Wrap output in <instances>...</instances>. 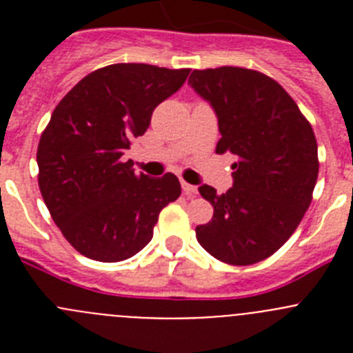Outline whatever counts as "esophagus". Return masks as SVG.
<instances>
[{
  "label": "esophagus",
  "mask_w": 353,
  "mask_h": 353,
  "mask_svg": "<svg viewBox=\"0 0 353 353\" xmlns=\"http://www.w3.org/2000/svg\"><path fill=\"white\" fill-rule=\"evenodd\" d=\"M182 189H183V194L189 196V198H191V196H194L196 192H198L196 185H191V183L183 182V180H182Z\"/></svg>",
  "instance_id": "1"
}]
</instances>
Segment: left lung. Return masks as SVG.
Segmentation results:
<instances>
[{"label": "left lung", "mask_w": 353, "mask_h": 353, "mask_svg": "<svg viewBox=\"0 0 353 353\" xmlns=\"http://www.w3.org/2000/svg\"><path fill=\"white\" fill-rule=\"evenodd\" d=\"M189 84L217 114L215 152L236 155L232 189L217 194L199 187L214 217L196 226V239L224 263H258L285 244L310 208L318 179L314 132L281 84L258 70H192Z\"/></svg>", "instance_id": "left-lung-1"}]
</instances>
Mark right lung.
Listing matches in <instances>:
<instances>
[{
	"label": "right lung",
	"instance_id": "1",
	"mask_svg": "<svg viewBox=\"0 0 353 353\" xmlns=\"http://www.w3.org/2000/svg\"><path fill=\"white\" fill-rule=\"evenodd\" d=\"M189 68L114 63L92 72L52 111L37 150L39 187L52 221L90 260H127L154 236L179 179L136 174L121 155L146 132L154 109L179 92Z\"/></svg>",
	"mask_w": 353,
	"mask_h": 353
}]
</instances>
